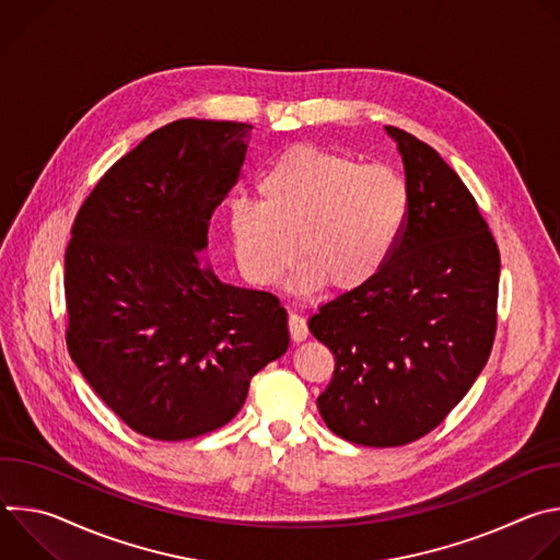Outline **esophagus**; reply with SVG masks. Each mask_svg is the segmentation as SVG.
Masks as SVG:
<instances>
[{
    "label": "esophagus",
    "mask_w": 560,
    "mask_h": 560,
    "mask_svg": "<svg viewBox=\"0 0 560 560\" xmlns=\"http://www.w3.org/2000/svg\"><path fill=\"white\" fill-rule=\"evenodd\" d=\"M288 330H290V339H292L294 343H301V341L307 339V326H305V322H303V318H301L299 314H290V318H288Z\"/></svg>",
    "instance_id": "1"
}]
</instances>
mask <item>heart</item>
<instances>
[{"instance_id":"b5f03b06","label":"heart","mask_w":560,"mask_h":560,"mask_svg":"<svg viewBox=\"0 0 560 560\" xmlns=\"http://www.w3.org/2000/svg\"><path fill=\"white\" fill-rule=\"evenodd\" d=\"M257 201L228 208L232 255L255 288L277 285L299 257L294 285L359 292L389 264L412 210L401 173L316 145H292L264 171Z\"/></svg>"}]
</instances>
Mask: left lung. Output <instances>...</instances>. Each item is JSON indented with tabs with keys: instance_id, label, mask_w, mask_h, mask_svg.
<instances>
[{
	"instance_id": "1",
	"label": "left lung",
	"mask_w": 560,
	"mask_h": 560,
	"mask_svg": "<svg viewBox=\"0 0 560 560\" xmlns=\"http://www.w3.org/2000/svg\"><path fill=\"white\" fill-rule=\"evenodd\" d=\"M385 128L412 192L408 228L370 285L307 324L337 361L318 412L337 436L370 447L408 445L458 406L494 346L501 275L499 246L460 177L425 141Z\"/></svg>"
}]
</instances>
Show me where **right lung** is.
I'll return each mask as SVG.
<instances>
[{"label":"right lung","mask_w":560,"mask_h":560,"mask_svg":"<svg viewBox=\"0 0 560 560\" xmlns=\"http://www.w3.org/2000/svg\"><path fill=\"white\" fill-rule=\"evenodd\" d=\"M250 130L210 119L159 128L106 171L74 217L66 346L141 436L186 441L225 425L250 378L288 350L279 299L221 283L201 253Z\"/></svg>","instance_id":"1"}]
</instances>
